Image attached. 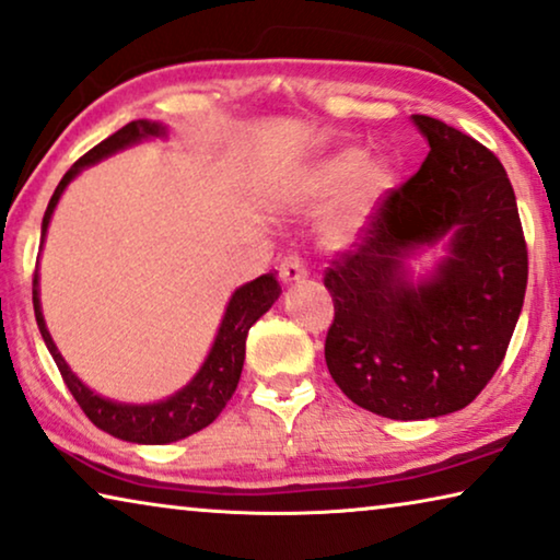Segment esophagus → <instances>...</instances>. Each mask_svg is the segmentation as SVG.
Here are the masks:
<instances>
[{"label": "esophagus", "mask_w": 560, "mask_h": 560, "mask_svg": "<svg viewBox=\"0 0 560 560\" xmlns=\"http://www.w3.org/2000/svg\"><path fill=\"white\" fill-rule=\"evenodd\" d=\"M305 275H307V270H305V265L300 262V257L288 255L280 260V280L285 282V285H293V282L305 280Z\"/></svg>", "instance_id": "1"}]
</instances>
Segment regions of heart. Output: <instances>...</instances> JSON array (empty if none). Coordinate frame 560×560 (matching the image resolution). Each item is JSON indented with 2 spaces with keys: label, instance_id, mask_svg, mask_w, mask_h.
<instances>
[{
  "label": "heart",
  "instance_id": "b5f03b06",
  "mask_svg": "<svg viewBox=\"0 0 560 560\" xmlns=\"http://www.w3.org/2000/svg\"><path fill=\"white\" fill-rule=\"evenodd\" d=\"M396 186V168L384 159H369L359 145H343L315 159L298 174L293 197L305 212H320L337 205L320 224V237L328 247H353L378 207Z\"/></svg>",
  "mask_w": 560,
  "mask_h": 560
}]
</instances>
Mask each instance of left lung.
Instances as JSON below:
<instances>
[{
	"instance_id": "left-lung-1",
	"label": "left lung",
	"mask_w": 560,
	"mask_h": 560,
	"mask_svg": "<svg viewBox=\"0 0 560 560\" xmlns=\"http://www.w3.org/2000/svg\"><path fill=\"white\" fill-rule=\"evenodd\" d=\"M429 153L386 199L355 255L326 272L336 318L330 376L386 419L465 409L495 374L521 318L528 249L515 191L492 151L457 128L411 116ZM443 247L424 276L408 262Z\"/></svg>"
}]
</instances>
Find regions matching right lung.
I'll list each match as a JSON object with an SVG mask.
<instances>
[{
	"label": "right lung",
	"mask_w": 560,
	"mask_h": 560,
	"mask_svg": "<svg viewBox=\"0 0 560 560\" xmlns=\"http://www.w3.org/2000/svg\"><path fill=\"white\" fill-rule=\"evenodd\" d=\"M151 139H168V126L161 124V120H131V124H126L120 131L108 136V139L101 141L95 149L88 151L83 159L75 161V164L70 166V172L62 176L58 189H55L50 205H47V212L43 217V234H39V247L45 245L47 226L52 222L55 207H58L68 184L75 179L83 168L98 164V161L113 156V153L131 149V145ZM280 293L282 290L278 278H275V272L260 275L257 280H249L245 285H240L224 307L222 323L220 328H217V336L212 340V348H209L205 363H201L197 374L191 376L189 384L182 386L179 392H174L172 396H166V399L131 404L101 396L98 392H93L85 381H80L78 374H72L68 361L62 359L58 346H55L50 330H47L43 303H39L37 270L35 280H32V303H35L37 328L39 334H43L47 351L52 353L55 363H58L70 394L75 396L80 409L85 411L88 419H91L95 427L118 436V440L133 444L179 442L184 436L209 427L217 417H220V411L226 407V401L232 399L234 388L240 384L242 366H245V340L249 328L270 311Z\"/></svg>",
	"instance_id": "1"
}]
</instances>
